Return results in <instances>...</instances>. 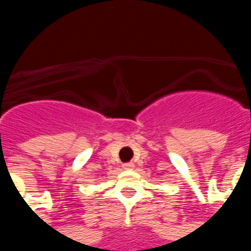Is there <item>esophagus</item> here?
Masks as SVG:
<instances>
[{"label":"esophagus","mask_w":251,"mask_h":251,"mask_svg":"<svg viewBox=\"0 0 251 251\" xmlns=\"http://www.w3.org/2000/svg\"><path fill=\"white\" fill-rule=\"evenodd\" d=\"M122 167H124V169H133V168H134V164H133V163H126V164H124Z\"/></svg>","instance_id":"34e87169"}]
</instances>
